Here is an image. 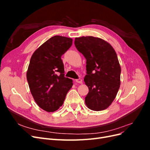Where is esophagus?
Masks as SVG:
<instances>
[{"instance_id":"obj_1","label":"esophagus","mask_w":150,"mask_h":150,"mask_svg":"<svg viewBox=\"0 0 150 150\" xmlns=\"http://www.w3.org/2000/svg\"><path fill=\"white\" fill-rule=\"evenodd\" d=\"M76 82L77 83L81 84V83H83V81H82V79L79 78V79H76Z\"/></svg>"}]
</instances>
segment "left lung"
I'll use <instances>...</instances> for the list:
<instances>
[{
  "label": "left lung",
  "mask_w": 150,
  "mask_h": 150,
  "mask_svg": "<svg viewBox=\"0 0 150 150\" xmlns=\"http://www.w3.org/2000/svg\"><path fill=\"white\" fill-rule=\"evenodd\" d=\"M75 46L86 59L84 81L89 88L85 103L90 110L110 106L120 87L121 66L115 49L105 40L93 36L76 38Z\"/></svg>",
  "instance_id": "8db88e82"
}]
</instances>
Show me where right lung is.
I'll use <instances>...</instances> for the list:
<instances>
[{
  "label": "right lung",
  "mask_w": 150,
  "mask_h": 150,
  "mask_svg": "<svg viewBox=\"0 0 150 150\" xmlns=\"http://www.w3.org/2000/svg\"><path fill=\"white\" fill-rule=\"evenodd\" d=\"M72 44L71 38L55 35L35 50L27 71L30 93L43 110L54 112L61 106L72 80L64 77L61 56Z\"/></svg>",
  "instance_id": "1"
}]
</instances>
